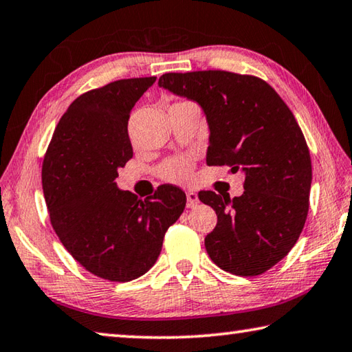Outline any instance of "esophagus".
Masks as SVG:
<instances>
[{
    "instance_id": "esophagus-1",
    "label": "esophagus",
    "mask_w": 352,
    "mask_h": 352,
    "mask_svg": "<svg viewBox=\"0 0 352 352\" xmlns=\"http://www.w3.org/2000/svg\"><path fill=\"white\" fill-rule=\"evenodd\" d=\"M186 199H188V208H194L199 205V195L197 192H194V190H188L186 192Z\"/></svg>"
}]
</instances>
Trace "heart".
Instances as JSON below:
<instances>
[{
  "mask_svg": "<svg viewBox=\"0 0 352 352\" xmlns=\"http://www.w3.org/2000/svg\"><path fill=\"white\" fill-rule=\"evenodd\" d=\"M190 170H192V166H190L189 160L175 158L164 163L160 172H162V177L166 180L174 183H186L190 178Z\"/></svg>",
  "mask_w": 352,
  "mask_h": 352,
  "instance_id": "heart-1",
  "label": "heart"
}]
</instances>
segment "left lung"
Segmentation results:
<instances>
[{
    "instance_id": "1",
    "label": "left lung",
    "mask_w": 352,
    "mask_h": 352,
    "mask_svg": "<svg viewBox=\"0 0 352 352\" xmlns=\"http://www.w3.org/2000/svg\"><path fill=\"white\" fill-rule=\"evenodd\" d=\"M158 85L201 107L210 129L206 164L245 175L239 197L199 194L217 214L216 228L205 237L210 258L239 276L272 269L295 245L309 211L311 155L294 113L254 76L168 73Z\"/></svg>"
}]
</instances>
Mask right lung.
<instances>
[{"label": "right lung", "instance_id": "obj_1", "mask_svg": "<svg viewBox=\"0 0 352 352\" xmlns=\"http://www.w3.org/2000/svg\"><path fill=\"white\" fill-rule=\"evenodd\" d=\"M155 80L122 79L82 94L58 121L43 160L52 228L85 270L109 281L144 275L186 205V194L172 184L141 200L115 182L133 157L130 111Z\"/></svg>", "mask_w": 352, "mask_h": 352}]
</instances>
